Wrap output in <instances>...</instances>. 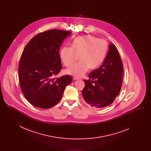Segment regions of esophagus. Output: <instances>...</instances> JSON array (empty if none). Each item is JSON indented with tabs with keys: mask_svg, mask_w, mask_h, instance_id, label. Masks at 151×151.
Here are the masks:
<instances>
[{
	"mask_svg": "<svg viewBox=\"0 0 151 151\" xmlns=\"http://www.w3.org/2000/svg\"><path fill=\"white\" fill-rule=\"evenodd\" d=\"M79 78H77V77H73V80H79Z\"/></svg>",
	"mask_w": 151,
	"mask_h": 151,
	"instance_id": "esophagus-1",
	"label": "esophagus"
}]
</instances>
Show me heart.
I'll list each match as a JSON object with an SVG mask.
<instances>
[{
	"instance_id": "1",
	"label": "heart",
	"mask_w": 151,
	"mask_h": 151,
	"mask_svg": "<svg viewBox=\"0 0 151 151\" xmlns=\"http://www.w3.org/2000/svg\"><path fill=\"white\" fill-rule=\"evenodd\" d=\"M108 50V43L105 41L92 35H86L74 39L71 47H63L60 57L65 66L70 67L79 59V55L80 60L66 72L80 77L89 68L94 70L100 67L106 57Z\"/></svg>"
}]
</instances>
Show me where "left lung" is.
Returning <instances> with one entry per match:
<instances>
[{
    "label": "left lung",
    "instance_id": "obj_1",
    "mask_svg": "<svg viewBox=\"0 0 151 151\" xmlns=\"http://www.w3.org/2000/svg\"><path fill=\"white\" fill-rule=\"evenodd\" d=\"M124 75L122 60L115 45L110 43L103 64L89 75L82 96L86 104L96 108L111 104L119 94Z\"/></svg>",
    "mask_w": 151,
    "mask_h": 151
}]
</instances>
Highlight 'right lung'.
I'll use <instances>...</instances> for the list:
<instances>
[{
    "label": "right lung",
    "instance_id": "add662e5",
    "mask_svg": "<svg viewBox=\"0 0 151 151\" xmlns=\"http://www.w3.org/2000/svg\"><path fill=\"white\" fill-rule=\"evenodd\" d=\"M71 34L70 31L49 30L37 34L25 47L19 65V79L22 93L32 105L42 109L55 106L65 86L72 82L70 75L53 78L62 69L60 47Z\"/></svg>",
    "mask_w": 151,
    "mask_h": 151
}]
</instances>
